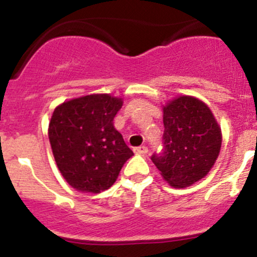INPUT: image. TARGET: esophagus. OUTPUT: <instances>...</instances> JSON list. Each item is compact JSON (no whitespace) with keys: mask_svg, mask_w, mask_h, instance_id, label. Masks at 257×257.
Returning <instances> with one entry per match:
<instances>
[{"mask_svg":"<svg viewBox=\"0 0 257 257\" xmlns=\"http://www.w3.org/2000/svg\"><path fill=\"white\" fill-rule=\"evenodd\" d=\"M134 153L138 155H144L148 153V148L147 147H138V148H134Z\"/></svg>","mask_w":257,"mask_h":257,"instance_id":"34e87169","label":"esophagus"}]
</instances>
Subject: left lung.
<instances>
[{
	"label": "left lung",
	"instance_id": "obj_1",
	"mask_svg": "<svg viewBox=\"0 0 257 257\" xmlns=\"http://www.w3.org/2000/svg\"><path fill=\"white\" fill-rule=\"evenodd\" d=\"M162 154L152 162L173 188H186L208 175L221 149V128L203 100L179 95L163 105Z\"/></svg>",
	"mask_w": 257,
	"mask_h": 257
}]
</instances>
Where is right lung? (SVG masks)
<instances>
[{
	"label": "right lung",
	"mask_w": 257,
	"mask_h": 257,
	"mask_svg": "<svg viewBox=\"0 0 257 257\" xmlns=\"http://www.w3.org/2000/svg\"><path fill=\"white\" fill-rule=\"evenodd\" d=\"M123 99L103 93L67 100L54 108L48 138L62 177L76 190L99 194L115 183L133 152L114 128Z\"/></svg>",
	"instance_id": "add662e5"
}]
</instances>
